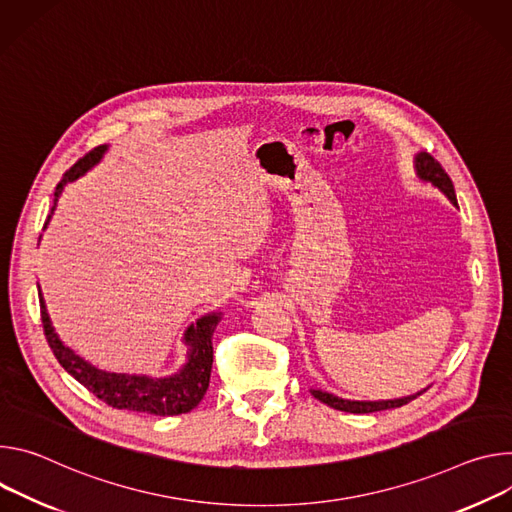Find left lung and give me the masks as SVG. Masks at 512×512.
<instances>
[{
    "instance_id": "obj_1",
    "label": "left lung",
    "mask_w": 512,
    "mask_h": 512,
    "mask_svg": "<svg viewBox=\"0 0 512 512\" xmlns=\"http://www.w3.org/2000/svg\"><path fill=\"white\" fill-rule=\"evenodd\" d=\"M417 175L423 179V181H429L433 183L453 205H458L456 201V191H453V183L449 179V175L443 170V166L427 152H421L417 154ZM313 396L317 401L325 403L327 407L331 409H337V411H346V413H376V411H386V409H396V407H403L411 401H415L417 396H421L425 390L417 392V394H411V396H405V399H394V401H346V399H339V396L335 394H329V392H321V390H311Z\"/></svg>"
}]
</instances>
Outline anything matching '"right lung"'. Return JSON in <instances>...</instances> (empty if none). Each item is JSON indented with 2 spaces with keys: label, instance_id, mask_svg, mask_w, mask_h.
Listing matches in <instances>:
<instances>
[{
  "label": "right lung",
  "instance_id": "obj_1",
  "mask_svg": "<svg viewBox=\"0 0 512 512\" xmlns=\"http://www.w3.org/2000/svg\"><path fill=\"white\" fill-rule=\"evenodd\" d=\"M107 146H97L89 150L83 158H79L67 173L63 175L61 183L54 189V205L59 201L63 187L83 175L89 166L99 162L101 154L105 152ZM54 209V207H52ZM40 297V317H42V327L46 342L54 354V358L59 360V364L75 378L79 380L89 392H93L97 399L113 409H126V411H136V413H148V415H158V417H173V415H183L193 411L207 392L209 386V376H211V364H213V344L211 337L213 331L219 323V313L201 317L195 325H191L185 333V342L189 344V362L185 368L170 376V378H148V376H136V374H113V372H103L81 360L79 356L69 350L59 335L54 333L46 305Z\"/></svg>",
  "mask_w": 512,
  "mask_h": 512
}]
</instances>
